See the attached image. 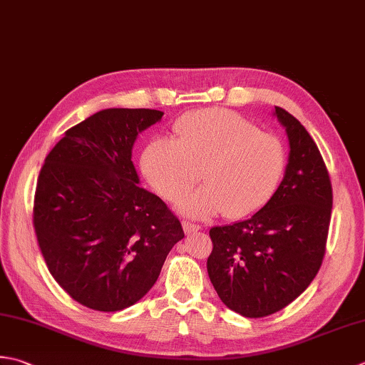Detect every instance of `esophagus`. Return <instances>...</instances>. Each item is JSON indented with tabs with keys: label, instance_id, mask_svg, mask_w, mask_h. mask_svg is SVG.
Listing matches in <instances>:
<instances>
[{
	"label": "esophagus",
	"instance_id": "1",
	"mask_svg": "<svg viewBox=\"0 0 365 365\" xmlns=\"http://www.w3.org/2000/svg\"><path fill=\"white\" fill-rule=\"evenodd\" d=\"M182 227H183L185 234H192V232H197V231H199V226L192 225V223H188V221H183Z\"/></svg>",
	"mask_w": 365,
	"mask_h": 365
}]
</instances>
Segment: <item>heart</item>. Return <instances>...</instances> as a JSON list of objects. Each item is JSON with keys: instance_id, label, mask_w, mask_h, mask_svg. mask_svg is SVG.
<instances>
[{"instance_id": "b5f03b06", "label": "heart", "mask_w": 365, "mask_h": 365, "mask_svg": "<svg viewBox=\"0 0 365 365\" xmlns=\"http://www.w3.org/2000/svg\"><path fill=\"white\" fill-rule=\"evenodd\" d=\"M175 139L155 138L140 155L147 182L168 201H178L202 173L204 187L178 205L191 218L255 215L283 180L287 148L272 133L226 109L190 112L174 125Z\"/></svg>"}]
</instances>
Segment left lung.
Returning a JSON list of instances; mask_svg holds the SVG:
<instances>
[{
  "mask_svg": "<svg viewBox=\"0 0 365 365\" xmlns=\"http://www.w3.org/2000/svg\"><path fill=\"white\" fill-rule=\"evenodd\" d=\"M274 115L289 142L280 187L255 215L210 230V282L221 302L247 318L272 315L309 288L331 221L332 187L315 140L282 107Z\"/></svg>",
  "mask_w": 365,
  "mask_h": 365,
  "instance_id": "obj_1",
  "label": "left lung"
}]
</instances>
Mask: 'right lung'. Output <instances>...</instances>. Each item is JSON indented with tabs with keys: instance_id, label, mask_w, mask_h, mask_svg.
Returning <instances> with one entry per match:
<instances>
[{
	"instance_id": "1",
	"label": "right lung",
	"mask_w": 365,
	"mask_h": 365,
	"mask_svg": "<svg viewBox=\"0 0 365 365\" xmlns=\"http://www.w3.org/2000/svg\"><path fill=\"white\" fill-rule=\"evenodd\" d=\"M155 109H104L64 133L42 166L33 223L48 272L88 309L118 312L158 280L185 237L161 199L139 185L138 135L161 121Z\"/></svg>"
}]
</instances>
